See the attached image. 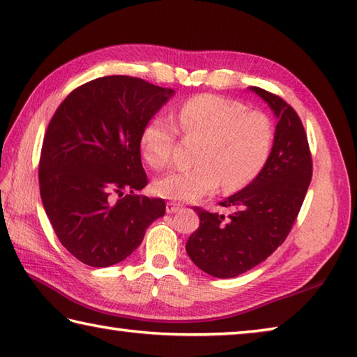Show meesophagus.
I'll use <instances>...</instances> for the list:
<instances>
[{"mask_svg":"<svg viewBox=\"0 0 357 357\" xmlns=\"http://www.w3.org/2000/svg\"><path fill=\"white\" fill-rule=\"evenodd\" d=\"M180 207H182V205L177 204V202H167V205H166V211H167L169 215H172V213H175V211H178V210H180Z\"/></svg>","mask_w":357,"mask_h":357,"instance_id":"1","label":"esophagus"}]
</instances>
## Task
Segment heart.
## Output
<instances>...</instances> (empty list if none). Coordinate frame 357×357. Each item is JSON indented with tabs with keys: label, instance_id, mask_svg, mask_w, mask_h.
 Here are the masks:
<instances>
[{
	"label": "heart",
	"instance_id": "1",
	"mask_svg": "<svg viewBox=\"0 0 357 357\" xmlns=\"http://www.w3.org/2000/svg\"><path fill=\"white\" fill-rule=\"evenodd\" d=\"M180 130L188 137H202L197 166L175 171L155 182L160 196L174 201H196L222 183L236 191L251 183L270 156L274 130L270 117L232 98L202 93L180 105ZM141 153L150 167L161 171L172 165L177 131L162 117L147 122L141 131Z\"/></svg>",
	"mask_w": 357,
	"mask_h": 357
}]
</instances>
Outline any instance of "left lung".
Instances as JSON below:
<instances>
[{"label": "left lung", "instance_id": "1", "mask_svg": "<svg viewBox=\"0 0 357 357\" xmlns=\"http://www.w3.org/2000/svg\"><path fill=\"white\" fill-rule=\"evenodd\" d=\"M249 89L278 117L271 153L257 177L222 202L235 208L229 218L196 207L201 224L186 241L195 265L220 279L252 270L282 245L312 180V155L296 111L271 92Z\"/></svg>", "mask_w": 357, "mask_h": 357}]
</instances>
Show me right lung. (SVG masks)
<instances>
[{
  "mask_svg": "<svg viewBox=\"0 0 357 357\" xmlns=\"http://www.w3.org/2000/svg\"><path fill=\"white\" fill-rule=\"evenodd\" d=\"M172 96L141 78L111 75L72 91L50 121L39 162L42 204L62 246L83 264L125 260L165 216L162 199L135 191L149 182L141 131Z\"/></svg>",
  "mask_w": 357,
  "mask_h": 357,
  "instance_id": "obj_1",
  "label": "right lung"
}]
</instances>
